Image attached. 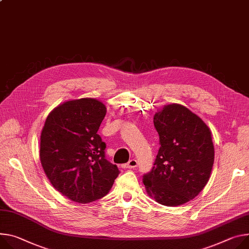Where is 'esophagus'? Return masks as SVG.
<instances>
[{
	"instance_id": "obj_1",
	"label": "esophagus",
	"mask_w": 249,
	"mask_h": 249,
	"mask_svg": "<svg viewBox=\"0 0 249 249\" xmlns=\"http://www.w3.org/2000/svg\"><path fill=\"white\" fill-rule=\"evenodd\" d=\"M137 165H138V162L135 160V159H132V160H130L127 164H125L124 166H123V168H127V169H134V168H136L137 167Z\"/></svg>"
}]
</instances>
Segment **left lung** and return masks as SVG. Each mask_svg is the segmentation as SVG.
I'll use <instances>...</instances> for the list:
<instances>
[{
	"label": "left lung",
	"instance_id": "left-lung-1",
	"mask_svg": "<svg viewBox=\"0 0 249 249\" xmlns=\"http://www.w3.org/2000/svg\"><path fill=\"white\" fill-rule=\"evenodd\" d=\"M161 147L143 176L148 196L167 207L182 206L208 184L214 148L208 125L187 107L172 103L154 115Z\"/></svg>",
	"mask_w": 249,
	"mask_h": 249
}]
</instances>
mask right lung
Instances as JSON below:
<instances>
[{
    "mask_svg": "<svg viewBox=\"0 0 249 249\" xmlns=\"http://www.w3.org/2000/svg\"><path fill=\"white\" fill-rule=\"evenodd\" d=\"M106 115L95 98L65 101L47 117L40 134L39 159L53 187L75 202L106 196L119 175L105 159L106 144L97 134Z\"/></svg>",
    "mask_w": 249,
    "mask_h": 249,
    "instance_id": "1",
    "label": "right lung"
}]
</instances>
